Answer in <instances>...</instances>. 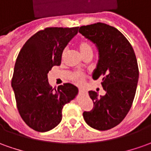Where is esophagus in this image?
I'll use <instances>...</instances> for the list:
<instances>
[{"label":"esophagus","mask_w":151,"mask_h":151,"mask_svg":"<svg viewBox=\"0 0 151 151\" xmlns=\"http://www.w3.org/2000/svg\"><path fill=\"white\" fill-rule=\"evenodd\" d=\"M79 93L81 95H87V94H88V93H87L86 91H84V90H80Z\"/></svg>","instance_id":"obj_1"}]
</instances>
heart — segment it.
<instances>
[{
    "label": "heart",
    "instance_id": "b5f03b06",
    "mask_svg": "<svg viewBox=\"0 0 151 151\" xmlns=\"http://www.w3.org/2000/svg\"><path fill=\"white\" fill-rule=\"evenodd\" d=\"M78 49L80 50V53L82 54L83 56L86 55L88 54H93V46L91 45V43L87 40H82L78 42ZM66 54V50L63 51L62 56L64 57V55ZM73 79L74 82H76L78 84H83L84 82V75L81 73H75L73 74Z\"/></svg>",
    "mask_w": 151,
    "mask_h": 151
}]
</instances>
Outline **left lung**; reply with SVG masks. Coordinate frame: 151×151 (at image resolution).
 <instances>
[{
	"label": "left lung",
	"mask_w": 151,
	"mask_h": 151,
	"mask_svg": "<svg viewBox=\"0 0 151 151\" xmlns=\"http://www.w3.org/2000/svg\"><path fill=\"white\" fill-rule=\"evenodd\" d=\"M79 33L97 46L99 59L93 79L102 77L104 96L89 91L93 108L84 111L86 123L106 131L122 122L132 107L139 78L136 54L130 42L117 29L104 23L83 25Z\"/></svg>",
	"instance_id": "1"
}]
</instances>
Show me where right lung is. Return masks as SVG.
<instances>
[{
  "label": "right lung",
  "instance_id": "right-lung-1",
  "mask_svg": "<svg viewBox=\"0 0 151 151\" xmlns=\"http://www.w3.org/2000/svg\"><path fill=\"white\" fill-rule=\"evenodd\" d=\"M78 27H48L35 33L19 51L11 87L19 113L27 126L39 132L57 127L62 120L63 106L78 93L71 83L53 89L48 73L61 63L62 53L78 34Z\"/></svg>",
  "mask_w": 151,
  "mask_h": 151
}]
</instances>
